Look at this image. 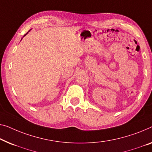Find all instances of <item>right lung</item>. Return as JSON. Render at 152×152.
Here are the masks:
<instances>
[{
	"instance_id": "right-lung-1",
	"label": "right lung",
	"mask_w": 152,
	"mask_h": 152,
	"mask_svg": "<svg viewBox=\"0 0 152 152\" xmlns=\"http://www.w3.org/2000/svg\"><path fill=\"white\" fill-rule=\"evenodd\" d=\"M31 30H30V31H31ZM28 31V32H29V31ZM27 33H26V34H25V35H24V36H25L26 35H27Z\"/></svg>"
}]
</instances>
